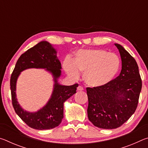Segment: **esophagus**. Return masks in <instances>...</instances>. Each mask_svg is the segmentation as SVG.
<instances>
[{
  "label": "esophagus",
  "mask_w": 148,
  "mask_h": 148,
  "mask_svg": "<svg viewBox=\"0 0 148 148\" xmlns=\"http://www.w3.org/2000/svg\"><path fill=\"white\" fill-rule=\"evenodd\" d=\"M77 91H83L84 88L82 86H78V87H77Z\"/></svg>",
  "instance_id": "obj_1"
}]
</instances>
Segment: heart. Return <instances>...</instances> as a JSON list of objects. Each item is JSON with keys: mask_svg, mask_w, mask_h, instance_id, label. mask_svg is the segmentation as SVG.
<instances>
[{"mask_svg": "<svg viewBox=\"0 0 148 148\" xmlns=\"http://www.w3.org/2000/svg\"><path fill=\"white\" fill-rule=\"evenodd\" d=\"M120 66L121 61L116 54L100 49L81 50L76 54L73 61L67 58L62 64L69 77L76 79L79 72H82L85 83L95 88L111 83L118 74Z\"/></svg>", "mask_w": 148, "mask_h": 148, "instance_id": "b5f03b06", "label": "heart"}]
</instances>
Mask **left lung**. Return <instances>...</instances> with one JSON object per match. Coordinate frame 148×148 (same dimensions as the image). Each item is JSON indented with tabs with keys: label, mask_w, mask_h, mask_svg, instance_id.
Instances as JSON below:
<instances>
[{
	"label": "left lung",
	"mask_w": 148,
	"mask_h": 148,
	"mask_svg": "<svg viewBox=\"0 0 148 148\" xmlns=\"http://www.w3.org/2000/svg\"><path fill=\"white\" fill-rule=\"evenodd\" d=\"M121 59L119 76L107 86L87 87V116L95 126L104 129H116L136 111L142 89V79L137 62L122 46L115 44Z\"/></svg>",
	"instance_id": "left-lung-1"
}]
</instances>
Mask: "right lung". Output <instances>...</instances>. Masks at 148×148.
Wrapping results in <instances>:
<instances>
[{"label": "right lung", "mask_w": 148, "mask_h": 148, "mask_svg": "<svg viewBox=\"0 0 148 148\" xmlns=\"http://www.w3.org/2000/svg\"><path fill=\"white\" fill-rule=\"evenodd\" d=\"M29 68H43L54 77V89L47 104L37 112H31L22 108L16 97V83L21 72ZM61 64L57 51L51 44L42 41L20 56L10 78L12 105L16 113L32 129L47 130L59 126L63 118L64 102L76 92L78 84L62 86L58 82L61 75Z\"/></svg>", "instance_id": "obj_1"}]
</instances>
